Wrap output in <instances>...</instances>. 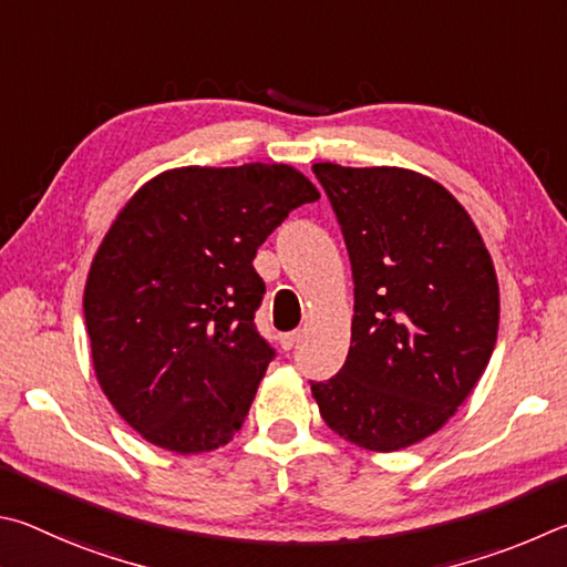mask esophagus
Returning a JSON list of instances; mask_svg holds the SVG:
<instances>
[{"label": "esophagus", "mask_w": 567, "mask_h": 567, "mask_svg": "<svg viewBox=\"0 0 567 567\" xmlns=\"http://www.w3.org/2000/svg\"><path fill=\"white\" fill-rule=\"evenodd\" d=\"M278 341H281V349H284V351H291L293 346L301 341V331H289V333H281V339H278Z\"/></svg>", "instance_id": "34e87169"}]
</instances>
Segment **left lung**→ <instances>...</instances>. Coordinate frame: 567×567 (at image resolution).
<instances>
[{
  "instance_id": "8db88e82",
  "label": "left lung",
  "mask_w": 567,
  "mask_h": 567,
  "mask_svg": "<svg viewBox=\"0 0 567 567\" xmlns=\"http://www.w3.org/2000/svg\"><path fill=\"white\" fill-rule=\"evenodd\" d=\"M353 268L351 349L313 383L326 425L391 453L443 429L498 339L493 258L449 188L411 168L313 164Z\"/></svg>"
}]
</instances>
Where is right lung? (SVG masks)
<instances>
[{
	"label": "right lung",
	"instance_id": "right-lung-1",
	"mask_svg": "<svg viewBox=\"0 0 567 567\" xmlns=\"http://www.w3.org/2000/svg\"><path fill=\"white\" fill-rule=\"evenodd\" d=\"M289 164L182 166L154 176L109 226L84 319L96 381L164 451H214L241 429L274 349L254 313V258L296 206L319 198Z\"/></svg>",
	"mask_w": 567,
	"mask_h": 567
}]
</instances>
